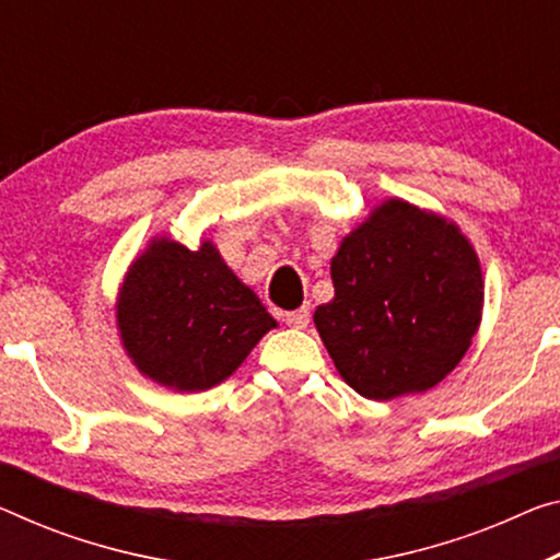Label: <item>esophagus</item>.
Returning <instances> with one entry per match:
<instances>
[{
    "label": "esophagus",
    "instance_id": "1",
    "mask_svg": "<svg viewBox=\"0 0 560 560\" xmlns=\"http://www.w3.org/2000/svg\"><path fill=\"white\" fill-rule=\"evenodd\" d=\"M282 317H285V323L290 325V328L303 330V328H307V323H310V310L298 307V310H290V313H285Z\"/></svg>",
    "mask_w": 560,
    "mask_h": 560
}]
</instances>
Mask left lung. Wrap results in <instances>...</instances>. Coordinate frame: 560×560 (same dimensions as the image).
<instances>
[{
	"instance_id": "left-lung-1",
	"label": "left lung",
	"mask_w": 560,
	"mask_h": 560,
	"mask_svg": "<svg viewBox=\"0 0 560 560\" xmlns=\"http://www.w3.org/2000/svg\"><path fill=\"white\" fill-rule=\"evenodd\" d=\"M335 298L313 320L342 381L368 400L435 388L483 317L476 247L445 214L390 197L330 260Z\"/></svg>"
}]
</instances>
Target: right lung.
<instances>
[{"instance_id":"obj_1","label":"right lung","mask_w":560,"mask_h":560,"mask_svg":"<svg viewBox=\"0 0 560 560\" xmlns=\"http://www.w3.org/2000/svg\"><path fill=\"white\" fill-rule=\"evenodd\" d=\"M115 320L132 365L177 393L228 381L262 335L278 328L212 240L190 250L167 235H154L130 262Z\"/></svg>"}]
</instances>
